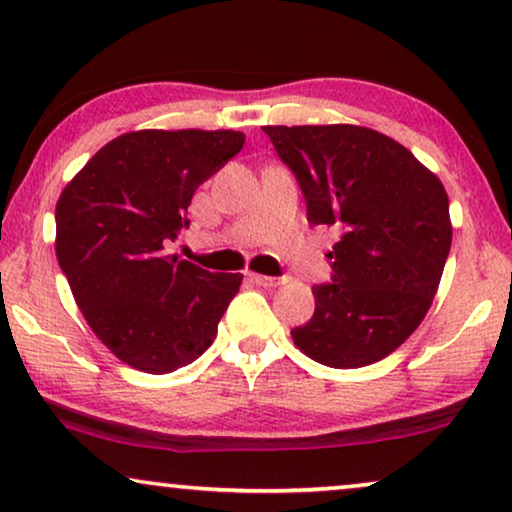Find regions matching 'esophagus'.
I'll return each mask as SVG.
<instances>
[{"label": "esophagus", "mask_w": 512, "mask_h": 512, "mask_svg": "<svg viewBox=\"0 0 512 512\" xmlns=\"http://www.w3.org/2000/svg\"><path fill=\"white\" fill-rule=\"evenodd\" d=\"M251 282H256L258 286H265V289H277V286H282L286 282V277H268V275H256V272H251Z\"/></svg>", "instance_id": "esophagus-1"}]
</instances>
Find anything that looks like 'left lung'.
<instances>
[{
	"instance_id": "obj_1",
	"label": "left lung",
	"mask_w": 512,
	"mask_h": 512,
	"mask_svg": "<svg viewBox=\"0 0 512 512\" xmlns=\"http://www.w3.org/2000/svg\"><path fill=\"white\" fill-rule=\"evenodd\" d=\"M296 174L312 226L342 233L333 282L293 345L331 368H363L403 345L429 312L452 244L450 202L429 167L382 132L352 123L263 125Z\"/></svg>"
}]
</instances>
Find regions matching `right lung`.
Masks as SVG:
<instances>
[{
  "instance_id": "add662e5",
  "label": "right lung",
  "mask_w": 512,
  "mask_h": 512,
  "mask_svg": "<svg viewBox=\"0 0 512 512\" xmlns=\"http://www.w3.org/2000/svg\"><path fill=\"white\" fill-rule=\"evenodd\" d=\"M244 146L237 130H135L104 144L60 193L55 254L88 326L151 375L212 345L242 275L167 254L202 181Z\"/></svg>"
}]
</instances>
